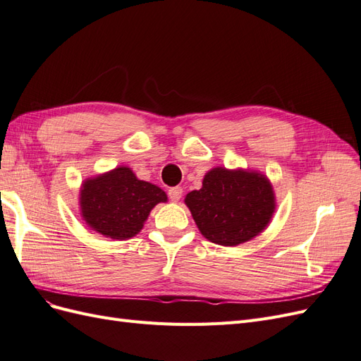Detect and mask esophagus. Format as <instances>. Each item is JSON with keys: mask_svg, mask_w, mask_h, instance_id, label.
<instances>
[{"mask_svg": "<svg viewBox=\"0 0 361 361\" xmlns=\"http://www.w3.org/2000/svg\"><path fill=\"white\" fill-rule=\"evenodd\" d=\"M182 188L180 187H173L169 190V197L171 202H179L182 197Z\"/></svg>", "mask_w": 361, "mask_h": 361, "instance_id": "esophagus-1", "label": "esophagus"}]
</instances>
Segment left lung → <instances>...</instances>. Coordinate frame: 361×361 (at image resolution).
<instances>
[{
  "mask_svg": "<svg viewBox=\"0 0 361 361\" xmlns=\"http://www.w3.org/2000/svg\"><path fill=\"white\" fill-rule=\"evenodd\" d=\"M185 204L200 233L211 243L235 247L257 236L271 221L276 197L267 176L250 170L212 169Z\"/></svg>",
  "mask_w": 361,
  "mask_h": 361,
  "instance_id": "left-lung-1",
  "label": "left lung"
}]
</instances>
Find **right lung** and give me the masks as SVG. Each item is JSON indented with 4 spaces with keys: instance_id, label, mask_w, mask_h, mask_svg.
Wrapping results in <instances>:
<instances>
[{
    "instance_id": "1",
    "label": "right lung",
    "mask_w": 361,
    "mask_h": 361,
    "mask_svg": "<svg viewBox=\"0 0 361 361\" xmlns=\"http://www.w3.org/2000/svg\"><path fill=\"white\" fill-rule=\"evenodd\" d=\"M161 202H167V194L154 183L137 179L129 167L87 179L80 191L81 216L87 226L120 241L135 236Z\"/></svg>"
}]
</instances>
